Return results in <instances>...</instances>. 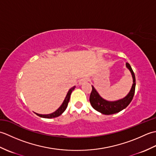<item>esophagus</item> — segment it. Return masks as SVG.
I'll list each match as a JSON object with an SVG mask.
<instances>
[{"label":"esophagus","instance_id":"34e87169","mask_svg":"<svg viewBox=\"0 0 156 156\" xmlns=\"http://www.w3.org/2000/svg\"><path fill=\"white\" fill-rule=\"evenodd\" d=\"M88 80V79L87 78H82V79H80V81H79V84L80 85L86 83V82H87Z\"/></svg>","mask_w":156,"mask_h":156}]
</instances>
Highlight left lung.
Returning a JSON list of instances; mask_svg holds the SVG:
<instances>
[{"mask_svg":"<svg viewBox=\"0 0 156 156\" xmlns=\"http://www.w3.org/2000/svg\"><path fill=\"white\" fill-rule=\"evenodd\" d=\"M125 65L127 68L130 71L132 78H133V84H132L130 91L124 98L117 101H109L102 98L95 88L93 86H92V90L90 96V102L92 107L96 111L103 115H112L123 110L130 104L135 94V76L130 64L127 62Z\"/></svg>","mask_w":156,"mask_h":156,"instance_id":"left-lung-1","label":"left lung"}]
</instances>
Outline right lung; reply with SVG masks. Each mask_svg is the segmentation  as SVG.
<instances>
[{"mask_svg": "<svg viewBox=\"0 0 156 156\" xmlns=\"http://www.w3.org/2000/svg\"><path fill=\"white\" fill-rule=\"evenodd\" d=\"M75 88H76V87L74 86V87H73L70 89H69L68 92L67 94H66V96L64 101L62 102V105L55 112H52V113H50V114H48V115H41V114L36 113V112H35V114L37 116H39V117H42V118H46V119H51V118H55V117H59V115H61L63 112L65 111L66 108H67L68 102L69 101V98H70L71 93H72V92L74 90Z\"/></svg>", "mask_w": 156, "mask_h": 156, "instance_id": "add662e5", "label": "right lung"}]
</instances>
